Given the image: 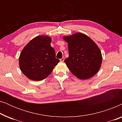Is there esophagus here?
Segmentation results:
<instances>
[{"mask_svg": "<svg viewBox=\"0 0 122 122\" xmlns=\"http://www.w3.org/2000/svg\"><path fill=\"white\" fill-rule=\"evenodd\" d=\"M64 61V57H63L62 58H61V59H60V61H61V62H63V61Z\"/></svg>", "mask_w": 122, "mask_h": 122, "instance_id": "1", "label": "esophagus"}]
</instances>
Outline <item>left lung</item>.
I'll use <instances>...</instances> for the list:
<instances>
[{
    "label": "left lung",
    "instance_id": "8db88e82",
    "mask_svg": "<svg viewBox=\"0 0 122 122\" xmlns=\"http://www.w3.org/2000/svg\"><path fill=\"white\" fill-rule=\"evenodd\" d=\"M68 43L69 56L64 60L71 73L81 79H86L99 71L102 61V53L96 43L83 33L64 36Z\"/></svg>",
    "mask_w": 122,
    "mask_h": 122
}]
</instances>
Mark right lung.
<instances>
[{
    "instance_id": "1",
    "label": "right lung",
    "mask_w": 122,
    "mask_h": 122,
    "mask_svg": "<svg viewBox=\"0 0 122 122\" xmlns=\"http://www.w3.org/2000/svg\"><path fill=\"white\" fill-rule=\"evenodd\" d=\"M51 38L38 36L24 48L19 56V66L25 76L33 81H41L51 73L59 62L51 46Z\"/></svg>"
}]
</instances>
